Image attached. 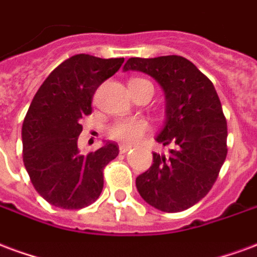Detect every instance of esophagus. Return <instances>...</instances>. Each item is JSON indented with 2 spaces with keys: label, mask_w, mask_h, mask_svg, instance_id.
Listing matches in <instances>:
<instances>
[{
  "label": "esophagus",
  "mask_w": 257,
  "mask_h": 257,
  "mask_svg": "<svg viewBox=\"0 0 257 257\" xmlns=\"http://www.w3.org/2000/svg\"><path fill=\"white\" fill-rule=\"evenodd\" d=\"M131 150H132V147L128 146V144H121V146H119V153L121 154L128 153V151H131Z\"/></svg>",
  "instance_id": "obj_1"
}]
</instances>
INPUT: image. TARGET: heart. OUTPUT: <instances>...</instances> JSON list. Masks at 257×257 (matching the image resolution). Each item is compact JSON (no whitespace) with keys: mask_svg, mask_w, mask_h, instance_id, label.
<instances>
[{"mask_svg":"<svg viewBox=\"0 0 257 257\" xmlns=\"http://www.w3.org/2000/svg\"><path fill=\"white\" fill-rule=\"evenodd\" d=\"M147 131L148 123L143 119H122L110 128V136L125 143H136L143 138Z\"/></svg>","mask_w":257,"mask_h":257,"instance_id":"obj_1","label":"heart"}]
</instances>
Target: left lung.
<instances>
[{
  "label": "left lung",
  "instance_id": "left-lung-1",
  "mask_svg": "<svg viewBox=\"0 0 257 257\" xmlns=\"http://www.w3.org/2000/svg\"><path fill=\"white\" fill-rule=\"evenodd\" d=\"M123 70L151 76L166 98V121L155 138L172 146L154 153V163L136 178L140 196L163 212L195 206L210 192L227 154V123L215 87L181 56L129 58Z\"/></svg>",
  "mask_w": 257,
  "mask_h": 257
}]
</instances>
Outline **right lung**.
Masks as SVG:
<instances>
[{
    "mask_svg": "<svg viewBox=\"0 0 257 257\" xmlns=\"http://www.w3.org/2000/svg\"><path fill=\"white\" fill-rule=\"evenodd\" d=\"M123 58L77 54L47 76L23 122V162L37 192L51 206L79 210L92 204L103 189V169L118 155L106 143L81 155L80 119L92 111L95 91L121 68Z\"/></svg>",
    "mask_w": 257,
    "mask_h": 257,
    "instance_id": "add662e5",
    "label": "right lung"
}]
</instances>
